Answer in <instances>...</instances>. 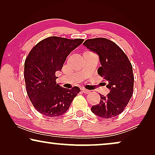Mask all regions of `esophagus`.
<instances>
[{"label":"esophagus","mask_w":155,"mask_h":155,"mask_svg":"<svg viewBox=\"0 0 155 155\" xmlns=\"http://www.w3.org/2000/svg\"><path fill=\"white\" fill-rule=\"evenodd\" d=\"M82 92L84 93V94H89V93H90V91L86 90V89H82Z\"/></svg>","instance_id":"1"}]
</instances>
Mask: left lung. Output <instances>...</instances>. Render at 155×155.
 Wrapping results in <instances>:
<instances>
[{"mask_svg": "<svg viewBox=\"0 0 155 155\" xmlns=\"http://www.w3.org/2000/svg\"><path fill=\"white\" fill-rule=\"evenodd\" d=\"M83 44L98 54L101 67L97 73L107 82L110 92L100 94V102L92 106L95 115L107 119L121 114L132 97L134 75L128 56L116 43L105 38L87 39Z\"/></svg>", "mask_w": 155, "mask_h": 155, "instance_id": "8db88e82", "label": "left lung"}]
</instances>
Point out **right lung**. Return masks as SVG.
Returning a JSON list of instances; mask_svg holds the SVG:
<instances>
[{"instance_id": "1", "label": "right lung", "mask_w": 155, "mask_h": 155, "mask_svg": "<svg viewBox=\"0 0 155 155\" xmlns=\"http://www.w3.org/2000/svg\"><path fill=\"white\" fill-rule=\"evenodd\" d=\"M83 41L50 37L29 53L25 62V85L31 102L40 114L48 117L63 115L80 92L78 87L67 90L56 84V73L61 71L67 56Z\"/></svg>"}]
</instances>
